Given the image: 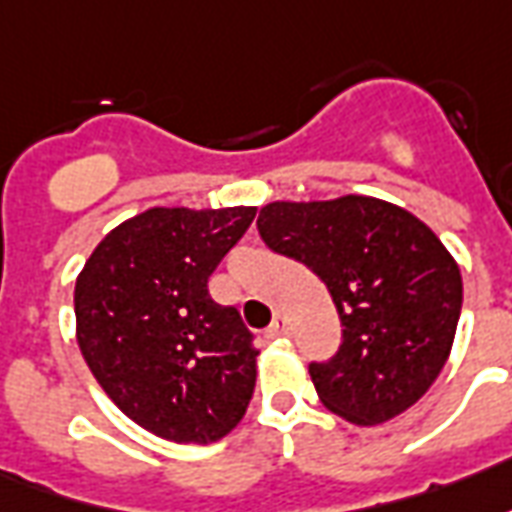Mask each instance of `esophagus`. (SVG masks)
<instances>
[{"label":"esophagus","instance_id":"34e87169","mask_svg":"<svg viewBox=\"0 0 512 512\" xmlns=\"http://www.w3.org/2000/svg\"><path fill=\"white\" fill-rule=\"evenodd\" d=\"M286 333H289V322H286V316H281V313H278V316L272 319L270 327H267V338H281V335H286Z\"/></svg>","mask_w":512,"mask_h":512}]
</instances>
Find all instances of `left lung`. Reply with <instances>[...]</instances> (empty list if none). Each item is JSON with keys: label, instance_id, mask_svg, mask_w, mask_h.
<instances>
[{"label": "left lung", "instance_id": "8db88e82", "mask_svg": "<svg viewBox=\"0 0 512 512\" xmlns=\"http://www.w3.org/2000/svg\"><path fill=\"white\" fill-rule=\"evenodd\" d=\"M256 226L272 253L316 272L338 308V352L308 365L322 404L376 425L420 401L445 368L464 300L458 264L434 231L368 196L272 201Z\"/></svg>", "mask_w": 512, "mask_h": 512}]
</instances>
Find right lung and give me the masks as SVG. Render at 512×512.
I'll use <instances>...</instances> for the list:
<instances>
[{
    "instance_id": "1",
    "label": "right lung",
    "mask_w": 512,
    "mask_h": 512,
    "mask_svg": "<svg viewBox=\"0 0 512 512\" xmlns=\"http://www.w3.org/2000/svg\"><path fill=\"white\" fill-rule=\"evenodd\" d=\"M256 207H152L106 234L76 281L78 346L133 423L179 445L218 442L256 384L253 333L207 281Z\"/></svg>"
}]
</instances>
